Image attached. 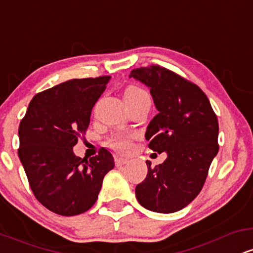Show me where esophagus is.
I'll use <instances>...</instances> for the list:
<instances>
[{"mask_svg":"<svg viewBox=\"0 0 253 253\" xmlns=\"http://www.w3.org/2000/svg\"><path fill=\"white\" fill-rule=\"evenodd\" d=\"M127 163H128V159L127 158H123V157H117V158H115V165H117V167H123V165Z\"/></svg>","mask_w":253,"mask_h":253,"instance_id":"esophagus-1","label":"esophagus"}]
</instances>
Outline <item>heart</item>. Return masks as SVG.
<instances>
[{"label": "heart", "instance_id": "heart-1", "mask_svg": "<svg viewBox=\"0 0 253 253\" xmlns=\"http://www.w3.org/2000/svg\"><path fill=\"white\" fill-rule=\"evenodd\" d=\"M145 95H147L145 90L136 85H129L128 88L125 90L124 98L126 102H128V101L145 96ZM106 144L109 149L118 151V152H126L130 149V136L125 134H114L107 139Z\"/></svg>", "mask_w": 253, "mask_h": 253}]
</instances>
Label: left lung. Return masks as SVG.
<instances>
[{"label": "left lung", "instance_id": "1", "mask_svg": "<svg viewBox=\"0 0 253 253\" xmlns=\"http://www.w3.org/2000/svg\"><path fill=\"white\" fill-rule=\"evenodd\" d=\"M129 77L150 88L158 114L145 138L152 151L167 152L135 187L138 202L157 213L187 207L201 191L211 161L219 151V124L210 100L196 84L159 65L139 68Z\"/></svg>", "mask_w": 253, "mask_h": 253}]
</instances>
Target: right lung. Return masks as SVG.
Here are the masks:
<instances>
[{
    "label": "right lung",
    "instance_id": "1",
    "mask_svg": "<svg viewBox=\"0 0 253 253\" xmlns=\"http://www.w3.org/2000/svg\"><path fill=\"white\" fill-rule=\"evenodd\" d=\"M109 80L76 78L43 90L32 98L20 123L17 153L31 189L43 207L59 215L90 210L103 177L114 168L112 153L103 147L89 161L72 150Z\"/></svg>",
    "mask_w": 253,
    "mask_h": 253
}]
</instances>
